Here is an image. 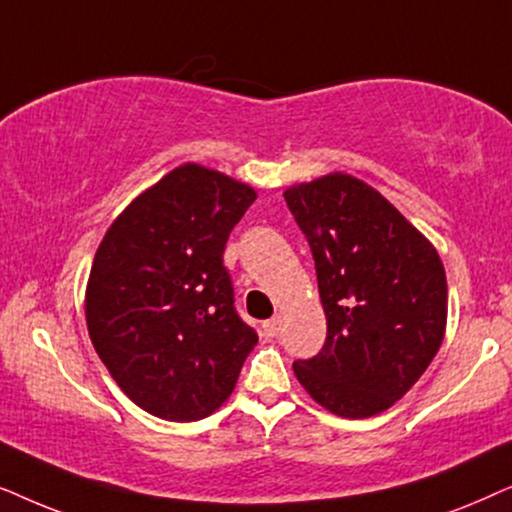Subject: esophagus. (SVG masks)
I'll return each mask as SVG.
<instances>
[{
    "instance_id": "obj_1",
    "label": "esophagus",
    "mask_w": 512,
    "mask_h": 512,
    "mask_svg": "<svg viewBox=\"0 0 512 512\" xmlns=\"http://www.w3.org/2000/svg\"><path fill=\"white\" fill-rule=\"evenodd\" d=\"M281 316H274V318H269V320H264L262 323V330H264V335H267L269 339H274V337H278V332H281Z\"/></svg>"
}]
</instances>
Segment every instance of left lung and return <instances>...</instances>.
I'll return each instance as SVG.
<instances>
[{
  "mask_svg": "<svg viewBox=\"0 0 512 512\" xmlns=\"http://www.w3.org/2000/svg\"><path fill=\"white\" fill-rule=\"evenodd\" d=\"M316 262L327 337L292 363L327 412L365 419L417 384L447 327V278L433 243L377 189L330 173L283 192Z\"/></svg>",
  "mask_w": 512,
  "mask_h": 512,
  "instance_id": "1",
  "label": "left lung"
}]
</instances>
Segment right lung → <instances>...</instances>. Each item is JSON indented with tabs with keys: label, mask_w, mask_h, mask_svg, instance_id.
I'll use <instances>...</instances> for the list:
<instances>
[{
	"label": "right lung",
	"mask_w": 512,
	"mask_h": 512,
	"mask_svg": "<svg viewBox=\"0 0 512 512\" xmlns=\"http://www.w3.org/2000/svg\"><path fill=\"white\" fill-rule=\"evenodd\" d=\"M257 199L220 170L182 163L128 203L98 245L86 325L121 391L166 421H199L234 391L257 332L234 309L222 255Z\"/></svg>",
	"instance_id": "add662e5"
}]
</instances>
